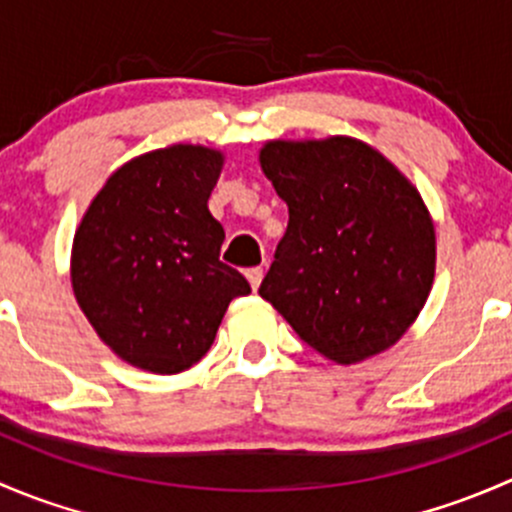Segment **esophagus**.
Masks as SVG:
<instances>
[{
	"label": "esophagus",
	"mask_w": 512,
	"mask_h": 512,
	"mask_svg": "<svg viewBox=\"0 0 512 512\" xmlns=\"http://www.w3.org/2000/svg\"><path fill=\"white\" fill-rule=\"evenodd\" d=\"M262 275H265V272H262V267H250V270L245 272L247 282H250V287H252V289H257V287H260V282H262Z\"/></svg>",
	"instance_id": "esophagus-1"
}]
</instances>
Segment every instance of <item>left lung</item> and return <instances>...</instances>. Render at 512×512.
<instances>
[{
  "mask_svg": "<svg viewBox=\"0 0 512 512\" xmlns=\"http://www.w3.org/2000/svg\"><path fill=\"white\" fill-rule=\"evenodd\" d=\"M260 165L289 208L260 297L337 364L399 342L436 272V232L418 190L347 136L270 141Z\"/></svg>",
  "mask_w": 512,
  "mask_h": 512,
  "instance_id": "1",
  "label": "left lung"
}]
</instances>
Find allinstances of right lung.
<instances>
[{"label": "right lung", "mask_w": 512, "mask_h": 512, "mask_svg": "<svg viewBox=\"0 0 512 512\" xmlns=\"http://www.w3.org/2000/svg\"><path fill=\"white\" fill-rule=\"evenodd\" d=\"M223 153L170 146L128 160L86 210L71 285L106 347L143 371L178 374L208 354L227 304L252 289L220 262L208 198Z\"/></svg>", "instance_id": "right-lung-1"}]
</instances>
